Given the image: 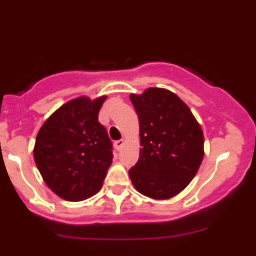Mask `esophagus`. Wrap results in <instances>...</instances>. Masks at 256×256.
I'll use <instances>...</instances> for the list:
<instances>
[{"instance_id": "obj_1", "label": "esophagus", "mask_w": 256, "mask_h": 256, "mask_svg": "<svg viewBox=\"0 0 256 256\" xmlns=\"http://www.w3.org/2000/svg\"><path fill=\"white\" fill-rule=\"evenodd\" d=\"M124 144H125V140H116V148L118 149V150H120V149H122V146H124Z\"/></svg>"}]
</instances>
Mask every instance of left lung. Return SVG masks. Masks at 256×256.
<instances>
[{
    "mask_svg": "<svg viewBox=\"0 0 256 256\" xmlns=\"http://www.w3.org/2000/svg\"><path fill=\"white\" fill-rule=\"evenodd\" d=\"M130 100L140 122V158L128 171L138 192L154 200L178 195L198 173L204 132L190 108L172 91L148 88Z\"/></svg>",
    "mask_w": 256,
    "mask_h": 256,
    "instance_id": "obj_1",
    "label": "left lung"
}]
</instances>
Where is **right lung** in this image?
I'll use <instances>...</instances> for the list:
<instances>
[{
  "label": "right lung",
  "instance_id": "add662e5",
  "mask_svg": "<svg viewBox=\"0 0 256 256\" xmlns=\"http://www.w3.org/2000/svg\"><path fill=\"white\" fill-rule=\"evenodd\" d=\"M107 96H79L58 108L38 131L34 158L49 189L78 202L100 192L112 165V142L98 112Z\"/></svg>",
  "mask_w": 256,
  "mask_h": 256
}]
</instances>
